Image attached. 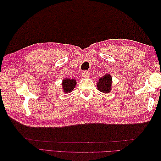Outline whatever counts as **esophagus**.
<instances>
[{"label":"esophagus","instance_id":"1","mask_svg":"<svg viewBox=\"0 0 161 161\" xmlns=\"http://www.w3.org/2000/svg\"><path fill=\"white\" fill-rule=\"evenodd\" d=\"M82 76L83 78L89 77V72H87V71H83L82 72Z\"/></svg>","mask_w":161,"mask_h":161}]
</instances>
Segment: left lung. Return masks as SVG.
<instances>
[{"mask_svg": "<svg viewBox=\"0 0 161 161\" xmlns=\"http://www.w3.org/2000/svg\"><path fill=\"white\" fill-rule=\"evenodd\" d=\"M97 87L99 91L103 93H109L112 87L111 76L108 73H106L103 77H101L99 81L97 82Z\"/></svg>", "mask_w": 161, "mask_h": 161, "instance_id": "1", "label": "left lung"}]
</instances>
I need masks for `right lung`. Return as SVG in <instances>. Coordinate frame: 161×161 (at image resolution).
I'll use <instances>...</instances> for the list:
<instances>
[{"instance_id": "obj_1", "label": "right lung", "mask_w": 161, "mask_h": 161, "mask_svg": "<svg viewBox=\"0 0 161 161\" xmlns=\"http://www.w3.org/2000/svg\"><path fill=\"white\" fill-rule=\"evenodd\" d=\"M76 85V80L75 79H66L62 80V91L65 93H69L72 92L75 88V86Z\"/></svg>"}]
</instances>
